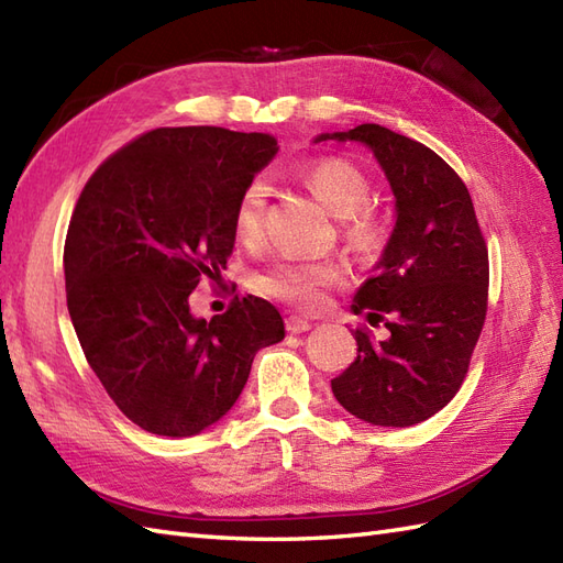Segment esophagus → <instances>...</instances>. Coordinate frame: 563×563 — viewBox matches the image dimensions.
<instances>
[{
  "mask_svg": "<svg viewBox=\"0 0 563 563\" xmlns=\"http://www.w3.org/2000/svg\"><path fill=\"white\" fill-rule=\"evenodd\" d=\"M309 328H311V323L307 319H301V316H287V319H285V330H287V333H292V335L307 333Z\"/></svg>",
  "mask_w": 563,
  "mask_h": 563,
  "instance_id": "1",
  "label": "esophagus"
}]
</instances>
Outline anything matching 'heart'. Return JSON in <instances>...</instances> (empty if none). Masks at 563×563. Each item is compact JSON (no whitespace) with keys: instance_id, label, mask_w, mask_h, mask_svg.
Segmentation results:
<instances>
[{"instance_id":"heart-1","label":"heart","mask_w":563,"mask_h":563,"mask_svg":"<svg viewBox=\"0 0 563 563\" xmlns=\"http://www.w3.org/2000/svg\"><path fill=\"white\" fill-rule=\"evenodd\" d=\"M301 180L321 205L342 219V238L358 256L376 254L387 238L385 223L376 213L366 211L371 183L366 173L347 158H319L301 170ZM268 190L264 180H252L240 192L233 209L235 238L254 247L264 238ZM344 278V271L335 262H278L256 278V290L287 301L299 309H316L323 305L325 290Z\"/></svg>"}]
</instances>
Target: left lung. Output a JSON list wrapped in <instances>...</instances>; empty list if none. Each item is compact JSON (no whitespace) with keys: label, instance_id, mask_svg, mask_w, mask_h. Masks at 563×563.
Here are the masks:
<instances>
[{"label":"left lung","instance_id":"obj_1","mask_svg":"<svg viewBox=\"0 0 563 563\" xmlns=\"http://www.w3.org/2000/svg\"><path fill=\"white\" fill-rule=\"evenodd\" d=\"M323 140L362 142L395 195L390 240L352 301L371 325L387 316L390 338L354 330L358 354L330 387L371 426L421 423L459 393L485 323L489 264L471 195L444 158L383 125Z\"/></svg>","mask_w":563,"mask_h":563}]
</instances>
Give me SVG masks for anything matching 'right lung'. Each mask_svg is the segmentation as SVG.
I'll list each match as a JSON object with an SVG mask.
<instances>
[{"instance_id": "1", "label": "right lung", "mask_w": 563, "mask_h": 563, "mask_svg": "<svg viewBox=\"0 0 563 563\" xmlns=\"http://www.w3.org/2000/svg\"><path fill=\"white\" fill-rule=\"evenodd\" d=\"M276 154L266 133L156 128L85 185L64 247L68 313L95 376L142 430L199 435L233 409L254 354L285 338L262 297L211 321L190 311L199 280L233 254L240 192Z\"/></svg>"}]
</instances>
